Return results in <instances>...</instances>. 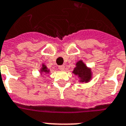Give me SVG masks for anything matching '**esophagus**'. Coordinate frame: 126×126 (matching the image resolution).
I'll return each mask as SVG.
<instances>
[{
  "label": "esophagus",
  "instance_id": "1",
  "mask_svg": "<svg viewBox=\"0 0 126 126\" xmlns=\"http://www.w3.org/2000/svg\"><path fill=\"white\" fill-rule=\"evenodd\" d=\"M59 69L60 70H64V69H65V66L64 65L59 66Z\"/></svg>",
  "mask_w": 126,
  "mask_h": 126
}]
</instances>
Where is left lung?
Returning <instances> with one entry per match:
<instances>
[{"label":"left lung","mask_w":126,"mask_h":126,"mask_svg":"<svg viewBox=\"0 0 126 126\" xmlns=\"http://www.w3.org/2000/svg\"><path fill=\"white\" fill-rule=\"evenodd\" d=\"M72 74L78 77V82L80 83H88L93 79V74L92 68L88 67L82 60L76 63V67L72 71Z\"/></svg>","instance_id":"obj_1"}]
</instances>
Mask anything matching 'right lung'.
I'll use <instances>...</instances> for the list:
<instances>
[{"label":"right lung","instance_id":"obj_1","mask_svg":"<svg viewBox=\"0 0 126 126\" xmlns=\"http://www.w3.org/2000/svg\"><path fill=\"white\" fill-rule=\"evenodd\" d=\"M50 69H48V67H47V65L44 64V63H42V67L39 70V72L41 76H44L45 74H48L50 73Z\"/></svg>","mask_w":126,"mask_h":126}]
</instances>
